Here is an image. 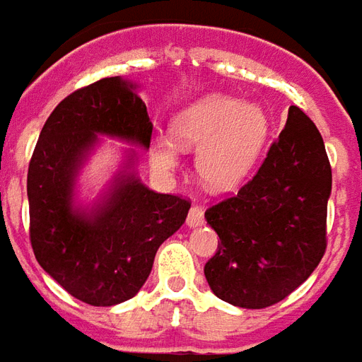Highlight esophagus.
Here are the masks:
<instances>
[{"label":"esophagus","mask_w":362,"mask_h":362,"mask_svg":"<svg viewBox=\"0 0 362 362\" xmlns=\"http://www.w3.org/2000/svg\"><path fill=\"white\" fill-rule=\"evenodd\" d=\"M204 224V212L199 206H193L189 210V216H187V226L189 228H199Z\"/></svg>","instance_id":"esophagus-1"}]
</instances>
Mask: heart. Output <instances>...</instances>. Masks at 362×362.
I'll use <instances>...</instances> for the list:
<instances>
[{"label":"heart","instance_id":"1","mask_svg":"<svg viewBox=\"0 0 362 362\" xmlns=\"http://www.w3.org/2000/svg\"><path fill=\"white\" fill-rule=\"evenodd\" d=\"M269 128L271 120L261 105L206 95L177 112L171 134H153L150 160L161 173H173L181 163V148H197L194 169L202 185L214 193H228L253 169Z\"/></svg>","mask_w":362,"mask_h":362}]
</instances>
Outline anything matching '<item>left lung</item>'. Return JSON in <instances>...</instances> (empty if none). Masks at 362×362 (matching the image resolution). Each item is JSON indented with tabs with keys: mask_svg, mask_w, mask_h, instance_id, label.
<instances>
[{
	"mask_svg": "<svg viewBox=\"0 0 362 362\" xmlns=\"http://www.w3.org/2000/svg\"><path fill=\"white\" fill-rule=\"evenodd\" d=\"M332 168L316 124L288 109L286 127L238 194L204 212L220 238L204 265L210 291L238 308H267L304 283L325 251Z\"/></svg>",
	"mask_w": 362,
	"mask_h": 362,
	"instance_id": "1",
	"label": "left lung"
}]
</instances>
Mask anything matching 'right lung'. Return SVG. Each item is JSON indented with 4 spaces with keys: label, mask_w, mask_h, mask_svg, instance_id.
Returning a JSON list of instances; mask_svg holds the SVG:
<instances>
[{
    "label": "right lung",
    "mask_w": 362,
    "mask_h": 362,
    "mask_svg": "<svg viewBox=\"0 0 362 362\" xmlns=\"http://www.w3.org/2000/svg\"><path fill=\"white\" fill-rule=\"evenodd\" d=\"M152 128L138 86L117 76L68 95L38 136L27 175L33 251L64 291L91 306L132 298L191 209L142 183L136 148L122 150L119 171L91 204L79 202V175L101 136L148 150Z\"/></svg>",
    "instance_id": "add662e5"
}]
</instances>
